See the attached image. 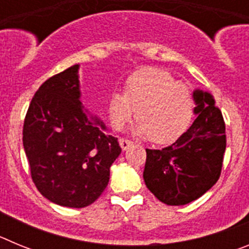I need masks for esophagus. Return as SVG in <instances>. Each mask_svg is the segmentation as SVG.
<instances>
[{"label": "esophagus", "instance_id": "obj_1", "mask_svg": "<svg viewBox=\"0 0 249 249\" xmlns=\"http://www.w3.org/2000/svg\"><path fill=\"white\" fill-rule=\"evenodd\" d=\"M120 144L121 147H122V149L124 151V149L129 148L131 146H133V142H132L131 140H127V138H120Z\"/></svg>", "mask_w": 249, "mask_h": 249}]
</instances>
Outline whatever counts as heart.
I'll return each instance as SVG.
<instances>
[{"label":"heart","instance_id":"b5f03b06","mask_svg":"<svg viewBox=\"0 0 249 249\" xmlns=\"http://www.w3.org/2000/svg\"><path fill=\"white\" fill-rule=\"evenodd\" d=\"M192 93L183 83L160 70H146L131 76L126 92H113L108 114L114 129L121 131L135 117L136 132L158 144L172 143L190 126L193 114Z\"/></svg>","mask_w":249,"mask_h":249}]
</instances>
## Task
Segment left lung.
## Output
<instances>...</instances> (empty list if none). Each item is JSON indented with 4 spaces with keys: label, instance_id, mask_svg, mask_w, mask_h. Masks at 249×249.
<instances>
[{
    "label": "left lung",
    "instance_id": "1",
    "mask_svg": "<svg viewBox=\"0 0 249 249\" xmlns=\"http://www.w3.org/2000/svg\"><path fill=\"white\" fill-rule=\"evenodd\" d=\"M197 118L171 146L146 149L143 179L163 203L182 206L212 188L221 176L226 124L211 93L193 92Z\"/></svg>",
    "mask_w": 249,
    "mask_h": 249
}]
</instances>
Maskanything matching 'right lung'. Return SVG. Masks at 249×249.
I'll return each mask as SVG.
<instances>
[{
    "instance_id": "obj_1",
    "label": "right lung",
    "mask_w": 249,
    "mask_h": 249,
    "mask_svg": "<svg viewBox=\"0 0 249 249\" xmlns=\"http://www.w3.org/2000/svg\"><path fill=\"white\" fill-rule=\"evenodd\" d=\"M80 97L74 65L37 89L22 132L37 190L51 202L71 208L89 206L102 195L109 167L121 153L117 138L106 135L98 118L89 120Z\"/></svg>"
}]
</instances>
